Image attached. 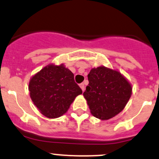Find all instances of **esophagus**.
I'll return each mask as SVG.
<instances>
[{"instance_id":"obj_1","label":"esophagus","mask_w":159,"mask_h":159,"mask_svg":"<svg viewBox=\"0 0 159 159\" xmlns=\"http://www.w3.org/2000/svg\"><path fill=\"white\" fill-rule=\"evenodd\" d=\"M80 88H81V89L83 90V92L85 91V85L84 83H81V84H80Z\"/></svg>"}]
</instances>
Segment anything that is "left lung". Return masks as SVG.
Masks as SVG:
<instances>
[{
  "mask_svg": "<svg viewBox=\"0 0 159 159\" xmlns=\"http://www.w3.org/2000/svg\"><path fill=\"white\" fill-rule=\"evenodd\" d=\"M88 80L83 96L94 117L106 120L124 110L132 95V85L120 72L100 66L91 69Z\"/></svg>",
  "mask_w": 159,
  "mask_h": 159,
  "instance_id": "obj_1",
  "label": "left lung"
}]
</instances>
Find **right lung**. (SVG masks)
Segmentation results:
<instances>
[{"mask_svg":"<svg viewBox=\"0 0 159 159\" xmlns=\"http://www.w3.org/2000/svg\"><path fill=\"white\" fill-rule=\"evenodd\" d=\"M30 98L41 114L50 119L64 115L77 95L83 93L74 75L64 64H49L32 76Z\"/></svg>","mask_w":159,"mask_h":159,"instance_id":"obj_1","label":"right lung"}]
</instances>
